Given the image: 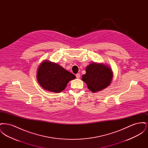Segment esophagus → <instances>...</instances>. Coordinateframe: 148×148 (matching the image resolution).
Listing matches in <instances>:
<instances>
[{"label": "esophagus", "mask_w": 148, "mask_h": 148, "mask_svg": "<svg viewBox=\"0 0 148 148\" xmlns=\"http://www.w3.org/2000/svg\"><path fill=\"white\" fill-rule=\"evenodd\" d=\"M76 77H77V79L80 78V75L79 73H77V74H76Z\"/></svg>", "instance_id": "esophagus-1"}]
</instances>
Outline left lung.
Here are the masks:
<instances>
[{"label": "left lung", "instance_id": "left-lung-1", "mask_svg": "<svg viewBox=\"0 0 148 148\" xmlns=\"http://www.w3.org/2000/svg\"><path fill=\"white\" fill-rule=\"evenodd\" d=\"M85 71L82 80L92 92L104 90L110 85L113 80V71L106 64L92 62L86 67Z\"/></svg>", "mask_w": 148, "mask_h": 148}]
</instances>
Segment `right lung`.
Wrapping results in <instances>:
<instances>
[{"label":"right lung","mask_w":148,"mask_h":148,"mask_svg":"<svg viewBox=\"0 0 148 148\" xmlns=\"http://www.w3.org/2000/svg\"><path fill=\"white\" fill-rule=\"evenodd\" d=\"M76 77L58 64L44 60L39 65L36 72L38 83L46 90L60 92L69 81Z\"/></svg>","instance_id":"right-lung-1"}]
</instances>
